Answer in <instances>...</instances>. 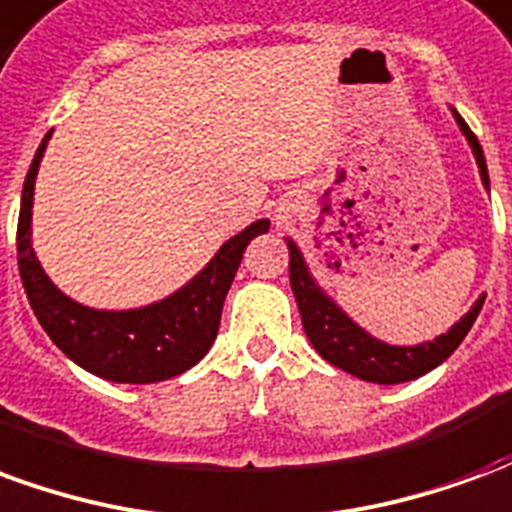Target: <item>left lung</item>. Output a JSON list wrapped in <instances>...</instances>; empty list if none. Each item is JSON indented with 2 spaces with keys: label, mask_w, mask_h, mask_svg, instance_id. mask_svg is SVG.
I'll return each mask as SVG.
<instances>
[{
  "label": "left lung",
  "mask_w": 512,
  "mask_h": 512,
  "mask_svg": "<svg viewBox=\"0 0 512 512\" xmlns=\"http://www.w3.org/2000/svg\"><path fill=\"white\" fill-rule=\"evenodd\" d=\"M452 115L458 120L463 136L469 139L472 153L477 158L480 167V178L488 186V167H485L483 147L477 142V136L472 134V128L466 126L455 109ZM290 249V288L299 304L301 323L304 332L310 337L312 348L329 362V365L340 367L351 376L362 378V381H373V384H403V381H414V378L425 376L433 367H439L447 356L461 345V340L469 334L472 323L477 321V315L483 310L485 296L474 301V307L461 321L452 326L450 332L436 337L433 343L422 345H386L376 337H370L365 329H359L348 315H345L337 304H334L326 293H323L315 279L307 271V263L301 257L299 246L288 241Z\"/></svg>",
  "instance_id": "left-lung-1"
}]
</instances>
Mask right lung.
Listing matches in <instances>:
<instances>
[{"instance_id": "1", "label": "right lung", "mask_w": 512, "mask_h": 512, "mask_svg": "<svg viewBox=\"0 0 512 512\" xmlns=\"http://www.w3.org/2000/svg\"><path fill=\"white\" fill-rule=\"evenodd\" d=\"M49 136L51 131L43 136L24 180L16 233L18 271L35 318L62 354L93 376L117 384H156L180 376L208 354L219 332L224 296L233 285L244 249L255 235L266 233L271 222L257 219L244 233L230 238L189 285L164 301L123 312L82 307L46 277L29 241L35 178Z\"/></svg>"}]
</instances>
